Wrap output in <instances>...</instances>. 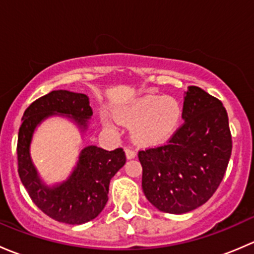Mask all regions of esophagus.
I'll use <instances>...</instances> for the list:
<instances>
[{"instance_id": "esophagus-1", "label": "esophagus", "mask_w": 254, "mask_h": 254, "mask_svg": "<svg viewBox=\"0 0 254 254\" xmlns=\"http://www.w3.org/2000/svg\"><path fill=\"white\" fill-rule=\"evenodd\" d=\"M125 155H127V160H131V158H134L136 156V152L134 150H131V148H125Z\"/></svg>"}]
</instances>
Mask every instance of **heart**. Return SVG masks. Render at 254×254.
Returning a JSON list of instances; mask_svg holds the SVG:
<instances>
[{
	"mask_svg": "<svg viewBox=\"0 0 254 254\" xmlns=\"http://www.w3.org/2000/svg\"><path fill=\"white\" fill-rule=\"evenodd\" d=\"M182 107L173 97H140L122 107L115 117L122 124L131 127L130 136L136 145L153 146L175 135L182 120Z\"/></svg>",
	"mask_w": 254,
	"mask_h": 254,
	"instance_id": "heart-1",
	"label": "heart"
}]
</instances>
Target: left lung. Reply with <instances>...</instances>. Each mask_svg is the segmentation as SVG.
I'll return each instance as SVG.
<instances>
[{"label": "left lung", "instance_id": "8db88e82", "mask_svg": "<svg viewBox=\"0 0 254 254\" xmlns=\"http://www.w3.org/2000/svg\"><path fill=\"white\" fill-rule=\"evenodd\" d=\"M184 123L166 145L139 151L142 190L160 211L184 214L212 196L226 172L232 151L229 117L221 101L189 86Z\"/></svg>", "mask_w": 254, "mask_h": 254}]
</instances>
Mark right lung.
Wrapping results in <instances>:
<instances>
[{
    "instance_id": "right-lung-1",
    "label": "right lung",
    "mask_w": 254,
    "mask_h": 254,
    "mask_svg": "<svg viewBox=\"0 0 254 254\" xmlns=\"http://www.w3.org/2000/svg\"><path fill=\"white\" fill-rule=\"evenodd\" d=\"M66 115L82 131L93 112L86 94L59 89L33 102L22 118L18 132V173L30 199L44 214L59 222L81 225L96 219L108 201L111 179L125 165L123 148L107 151L87 146L81 151L71 176L61 184L48 187L40 181L30 157L35 127L51 115Z\"/></svg>"
}]
</instances>
